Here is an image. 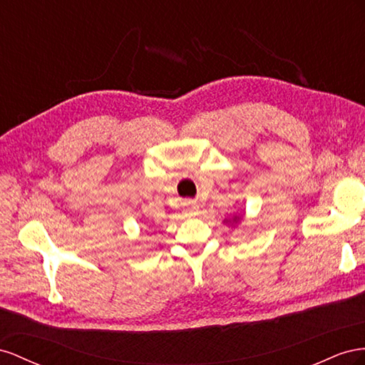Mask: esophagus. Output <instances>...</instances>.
Segmentation results:
<instances>
[{
  "instance_id": "obj_1",
  "label": "esophagus",
  "mask_w": 365,
  "mask_h": 365,
  "mask_svg": "<svg viewBox=\"0 0 365 365\" xmlns=\"http://www.w3.org/2000/svg\"><path fill=\"white\" fill-rule=\"evenodd\" d=\"M197 212H199V206H197L195 203L192 202H188L186 203V211H185V215H195Z\"/></svg>"
}]
</instances>
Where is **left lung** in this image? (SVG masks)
Wrapping results in <instances>:
<instances>
[{
    "label": "left lung",
    "instance_id": "left-lung-1",
    "mask_svg": "<svg viewBox=\"0 0 365 365\" xmlns=\"http://www.w3.org/2000/svg\"><path fill=\"white\" fill-rule=\"evenodd\" d=\"M238 218H240V217H238ZM234 222H237V215H235V217H234Z\"/></svg>",
    "mask_w": 365,
    "mask_h": 365
}]
</instances>
